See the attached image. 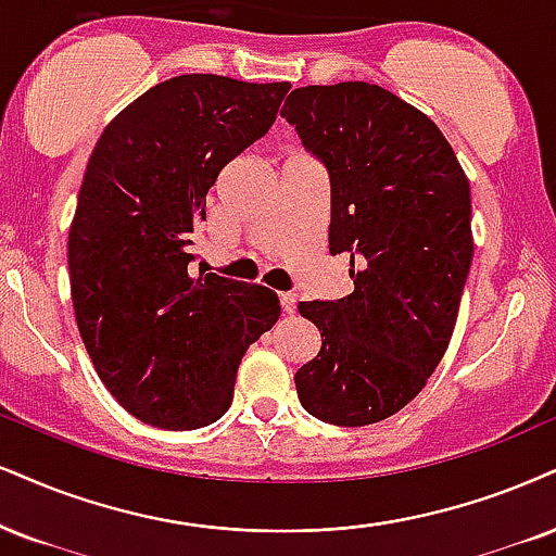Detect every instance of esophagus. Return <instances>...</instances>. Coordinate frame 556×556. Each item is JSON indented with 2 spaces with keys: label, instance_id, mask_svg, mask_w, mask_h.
Segmentation results:
<instances>
[{
  "label": "esophagus",
  "instance_id": "obj_1",
  "mask_svg": "<svg viewBox=\"0 0 556 556\" xmlns=\"http://www.w3.org/2000/svg\"><path fill=\"white\" fill-rule=\"evenodd\" d=\"M278 301H280V309H283L286 314L296 312V293L283 291V293H280V296H278Z\"/></svg>",
  "mask_w": 556,
  "mask_h": 556
}]
</instances>
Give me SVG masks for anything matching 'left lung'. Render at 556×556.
<instances>
[{
    "label": "left lung",
    "instance_id": "8db88e82",
    "mask_svg": "<svg viewBox=\"0 0 556 556\" xmlns=\"http://www.w3.org/2000/svg\"><path fill=\"white\" fill-rule=\"evenodd\" d=\"M286 121L330 177V255H351L353 293L301 301L321 348L299 402L361 428L400 413L441 363L471 267V193L441 128L368 81L299 87Z\"/></svg>",
    "mask_w": 556,
    "mask_h": 556
}]
</instances>
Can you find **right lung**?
<instances>
[{
  "instance_id": "obj_1",
  "label": "right lung",
  "mask_w": 556,
  "mask_h": 556,
  "mask_svg": "<svg viewBox=\"0 0 556 556\" xmlns=\"http://www.w3.org/2000/svg\"><path fill=\"white\" fill-rule=\"evenodd\" d=\"M289 81L182 74L115 115L89 156L68 231L77 327L123 409L162 430L216 422L239 361L278 321V296L193 273L205 195L270 131Z\"/></svg>"
}]
</instances>
